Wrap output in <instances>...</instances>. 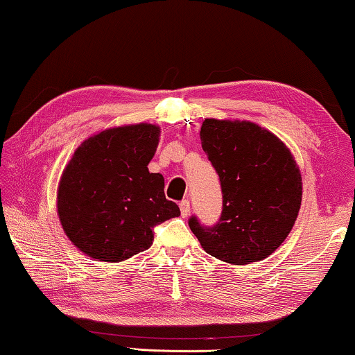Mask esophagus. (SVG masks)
<instances>
[{
	"label": "esophagus",
	"mask_w": 355,
	"mask_h": 355,
	"mask_svg": "<svg viewBox=\"0 0 355 355\" xmlns=\"http://www.w3.org/2000/svg\"><path fill=\"white\" fill-rule=\"evenodd\" d=\"M180 211H182V216L187 218L189 215V200H182L180 202Z\"/></svg>",
	"instance_id": "esophagus-1"
}]
</instances>
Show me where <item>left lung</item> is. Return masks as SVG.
Masks as SVG:
<instances>
[{
    "label": "left lung",
    "instance_id": "8db88e82",
    "mask_svg": "<svg viewBox=\"0 0 355 355\" xmlns=\"http://www.w3.org/2000/svg\"><path fill=\"white\" fill-rule=\"evenodd\" d=\"M202 148L221 182L223 211L213 227L189 218L208 254L234 266L268 257L288 237L302 205V175L289 148L251 121L207 118Z\"/></svg>",
    "mask_w": 355,
    "mask_h": 355
}]
</instances>
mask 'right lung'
Segmentation results:
<instances>
[{
  "mask_svg": "<svg viewBox=\"0 0 355 355\" xmlns=\"http://www.w3.org/2000/svg\"><path fill=\"white\" fill-rule=\"evenodd\" d=\"M161 129L139 123L82 142L60 180L56 208L72 243L104 262L126 261L153 243L157 224L180 215L164 178L150 173Z\"/></svg>",
  "mask_w": 355,
  "mask_h": 355,
  "instance_id": "obj_1",
  "label": "right lung"
}]
</instances>
